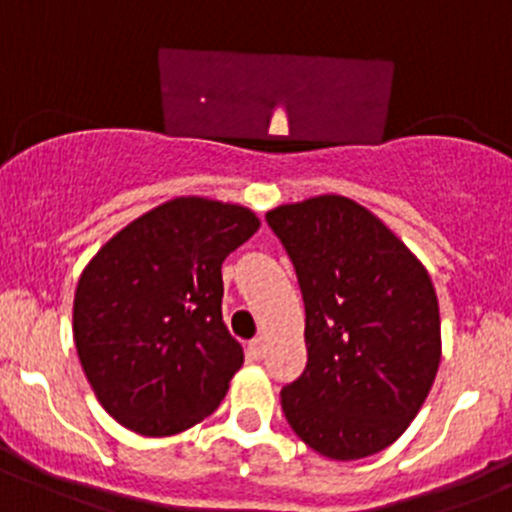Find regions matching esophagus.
<instances>
[{"label": "esophagus", "mask_w": 512, "mask_h": 512, "mask_svg": "<svg viewBox=\"0 0 512 512\" xmlns=\"http://www.w3.org/2000/svg\"><path fill=\"white\" fill-rule=\"evenodd\" d=\"M247 353H250L252 358H262V356H265V338H262V336L252 338V341L247 343Z\"/></svg>", "instance_id": "esophagus-1"}]
</instances>
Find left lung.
Returning <instances> with one entry per match:
<instances>
[{
	"label": "left lung",
	"instance_id": "left-lung-1",
	"mask_svg": "<svg viewBox=\"0 0 512 512\" xmlns=\"http://www.w3.org/2000/svg\"><path fill=\"white\" fill-rule=\"evenodd\" d=\"M298 275L308 364L280 391L318 455L386 450L422 409L442 356L429 272L376 214L338 194L265 214Z\"/></svg>",
	"mask_w": 512,
	"mask_h": 512
}]
</instances>
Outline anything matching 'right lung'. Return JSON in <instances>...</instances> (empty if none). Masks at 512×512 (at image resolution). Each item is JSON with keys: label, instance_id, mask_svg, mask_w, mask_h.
<instances>
[{"label": "right lung", "instance_id": "obj_1", "mask_svg": "<svg viewBox=\"0 0 512 512\" xmlns=\"http://www.w3.org/2000/svg\"><path fill=\"white\" fill-rule=\"evenodd\" d=\"M257 229L240 204L176 197L88 262L73 303L75 348L118 424L169 437L219 407L245 361L222 321V262Z\"/></svg>", "mask_w": 512, "mask_h": 512}]
</instances>
